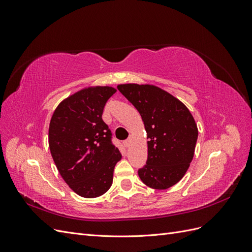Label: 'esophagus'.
Instances as JSON below:
<instances>
[{
    "mask_svg": "<svg viewBox=\"0 0 252 252\" xmlns=\"http://www.w3.org/2000/svg\"><path fill=\"white\" fill-rule=\"evenodd\" d=\"M130 143H131V139H128V140L124 141V145H125L126 147H129V146H130Z\"/></svg>",
    "mask_w": 252,
    "mask_h": 252,
    "instance_id": "34e87169",
    "label": "esophagus"
}]
</instances>
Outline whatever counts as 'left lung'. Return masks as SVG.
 Listing matches in <instances>:
<instances>
[{"label": "left lung", "mask_w": 252, "mask_h": 252, "mask_svg": "<svg viewBox=\"0 0 252 252\" xmlns=\"http://www.w3.org/2000/svg\"><path fill=\"white\" fill-rule=\"evenodd\" d=\"M120 93L141 114L147 133L148 157L139 177L145 185L164 190L177 184L191 163L197 126L179 98L149 84H120Z\"/></svg>", "instance_id": "left-lung-1"}]
</instances>
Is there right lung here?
Returning <instances> with one entry per match:
<instances>
[{
    "mask_svg": "<svg viewBox=\"0 0 252 252\" xmlns=\"http://www.w3.org/2000/svg\"><path fill=\"white\" fill-rule=\"evenodd\" d=\"M110 86L83 88L64 98L53 112L48 130L50 154L61 177L80 196L93 199L108 191L113 169L122 158L102 120Z\"/></svg>",
    "mask_w": 252,
    "mask_h": 252,
    "instance_id": "add662e5",
    "label": "right lung"
}]
</instances>
